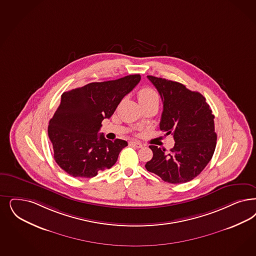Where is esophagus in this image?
I'll list each match as a JSON object with an SVG mask.
<instances>
[{
	"mask_svg": "<svg viewBox=\"0 0 256 256\" xmlns=\"http://www.w3.org/2000/svg\"><path fill=\"white\" fill-rule=\"evenodd\" d=\"M130 146H135V148H142V144L140 142H130Z\"/></svg>",
	"mask_w": 256,
	"mask_h": 256,
	"instance_id": "esophagus-1",
	"label": "esophagus"
}]
</instances>
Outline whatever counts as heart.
I'll return each mask as SVG.
<instances>
[{
  "mask_svg": "<svg viewBox=\"0 0 256 256\" xmlns=\"http://www.w3.org/2000/svg\"><path fill=\"white\" fill-rule=\"evenodd\" d=\"M138 98L141 105L150 103H159L158 92L151 87H144L138 92Z\"/></svg>",
  "mask_w": 256,
  "mask_h": 256,
  "instance_id": "b5f03b06",
  "label": "heart"
}]
</instances>
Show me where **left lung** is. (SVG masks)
I'll return each instance as SVG.
<instances>
[{
  "instance_id": "obj_1",
  "label": "left lung",
  "mask_w": 256,
  "mask_h": 256,
  "mask_svg": "<svg viewBox=\"0 0 256 256\" xmlns=\"http://www.w3.org/2000/svg\"><path fill=\"white\" fill-rule=\"evenodd\" d=\"M158 90L164 110L160 130L172 134L174 148L150 146L153 157L146 168L169 184H184L200 175L211 160L216 146L214 116L205 97L182 83L148 76Z\"/></svg>"
}]
</instances>
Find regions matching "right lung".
Listing matches in <instances>:
<instances>
[{
	"label": "right lung",
	"instance_id": "1",
	"mask_svg": "<svg viewBox=\"0 0 256 256\" xmlns=\"http://www.w3.org/2000/svg\"><path fill=\"white\" fill-rule=\"evenodd\" d=\"M140 80V74H130L62 94L60 105L48 126L54 158L60 168L70 176L92 178L114 164L128 142L108 140L98 132L102 121L114 114Z\"/></svg>",
	"mask_w": 256,
	"mask_h": 256
}]
</instances>
